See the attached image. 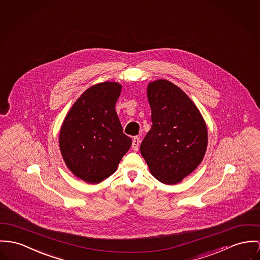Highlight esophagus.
Returning a JSON list of instances; mask_svg holds the SVG:
<instances>
[{
    "mask_svg": "<svg viewBox=\"0 0 260 260\" xmlns=\"http://www.w3.org/2000/svg\"><path fill=\"white\" fill-rule=\"evenodd\" d=\"M140 141H141V140H140V137H135V138H134V140H133V145H132V147H133V149H134L135 151H138V150H139Z\"/></svg>",
    "mask_w": 260,
    "mask_h": 260,
    "instance_id": "esophagus-1",
    "label": "esophagus"
}]
</instances>
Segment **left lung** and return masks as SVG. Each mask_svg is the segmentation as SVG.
I'll return each mask as SVG.
<instances>
[{
  "mask_svg": "<svg viewBox=\"0 0 260 260\" xmlns=\"http://www.w3.org/2000/svg\"><path fill=\"white\" fill-rule=\"evenodd\" d=\"M147 99L152 125L141 142L140 153L153 177L174 185L191 174L204 158L207 125L193 101L170 81L150 82Z\"/></svg>",
  "mask_w": 260,
  "mask_h": 260,
  "instance_id": "obj_1",
  "label": "left lung"
}]
</instances>
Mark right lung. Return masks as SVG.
<instances>
[{
    "label": "right lung",
    "mask_w": 260,
    "mask_h": 260,
    "mask_svg": "<svg viewBox=\"0 0 260 260\" xmlns=\"http://www.w3.org/2000/svg\"><path fill=\"white\" fill-rule=\"evenodd\" d=\"M121 85L103 82L87 89L61 125L59 147L68 169L78 178L98 184L118 168L132 145L115 110Z\"/></svg>",
    "instance_id": "add662e5"
}]
</instances>
